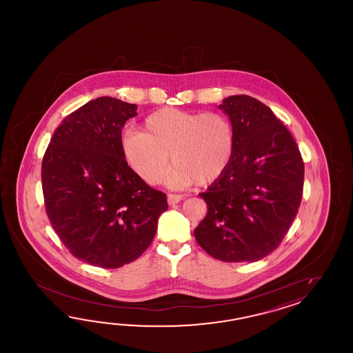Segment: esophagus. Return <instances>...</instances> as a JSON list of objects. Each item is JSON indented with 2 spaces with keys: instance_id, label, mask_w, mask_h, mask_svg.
<instances>
[{
  "instance_id": "34e87169",
  "label": "esophagus",
  "mask_w": 353,
  "mask_h": 353,
  "mask_svg": "<svg viewBox=\"0 0 353 353\" xmlns=\"http://www.w3.org/2000/svg\"><path fill=\"white\" fill-rule=\"evenodd\" d=\"M184 199V196L181 194H174V193H169L168 194V203L170 204V205H174V204H176V203L181 202Z\"/></svg>"
}]
</instances>
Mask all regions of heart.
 <instances>
[{"label":"heart","instance_id":"obj_1","mask_svg":"<svg viewBox=\"0 0 353 353\" xmlns=\"http://www.w3.org/2000/svg\"><path fill=\"white\" fill-rule=\"evenodd\" d=\"M236 135L231 120L221 112H190L163 108L151 113L140 131L121 137L128 168L148 184H158L175 164L169 184L207 185L219 179L231 164Z\"/></svg>","mask_w":353,"mask_h":353}]
</instances>
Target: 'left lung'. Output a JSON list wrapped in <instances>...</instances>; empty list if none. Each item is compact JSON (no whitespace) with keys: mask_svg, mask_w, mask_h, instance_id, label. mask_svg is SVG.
Masks as SVG:
<instances>
[{"mask_svg":"<svg viewBox=\"0 0 353 353\" xmlns=\"http://www.w3.org/2000/svg\"><path fill=\"white\" fill-rule=\"evenodd\" d=\"M236 135L232 161L201 196L207 216L194 230L208 255L254 263L270 255L299 210L304 161L289 130L270 108L246 94L219 105Z\"/></svg>","mask_w":353,"mask_h":353,"instance_id":"obj_1","label":"left lung"}]
</instances>
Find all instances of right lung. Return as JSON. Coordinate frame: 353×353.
<instances>
[{
  "label": "right lung",
  "instance_id": "obj_1",
  "mask_svg": "<svg viewBox=\"0 0 353 353\" xmlns=\"http://www.w3.org/2000/svg\"><path fill=\"white\" fill-rule=\"evenodd\" d=\"M136 105L99 97L68 114L41 163L46 216L68 251L105 269L132 263L150 246L166 194L128 168L121 130Z\"/></svg>",
  "mask_w": 353,
  "mask_h": 353
}]
</instances>
